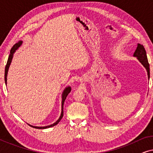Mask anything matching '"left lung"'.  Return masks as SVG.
I'll use <instances>...</instances> for the list:
<instances>
[{
	"instance_id": "8db88e82",
	"label": "left lung",
	"mask_w": 153,
	"mask_h": 153,
	"mask_svg": "<svg viewBox=\"0 0 153 153\" xmlns=\"http://www.w3.org/2000/svg\"><path fill=\"white\" fill-rule=\"evenodd\" d=\"M134 56L137 57L138 60L141 62V64L145 67L146 70L148 72V79H150V65L148 61L147 55H146V51L144 47L141 44H138L137 49L134 53Z\"/></svg>"
}]
</instances>
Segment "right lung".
I'll list each match as a JSON object with an SVG mask.
<instances>
[{
	"label": "right lung",
	"mask_w": 153,
	"mask_h": 153,
	"mask_svg": "<svg viewBox=\"0 0 153 153\" xmlns=\"http://www.w3.org/2000/svg\"><path fill=\"white\" fill-rule=\"evenodd\" d=\"M22 41H19L18 42H16L15 45H14L13 47H12L11 50H10V54L9 56V58H8V60H7V64H6V66H5V83L7 84V72H8V69H9V67L10 65V63H11L12 62V57H13V53L15 52V51L16 49H18L19 47H20L21 45H22ZM71 92V88L70 87H67L64 90L63 93H62V112H61V115H60V118L58 120L56 121L55 123H53V124H52L51 125H49V126H45V127H35V126H32V125H29L30 127H33V128H36V129H47V128H49V127H53L55 126L58 124V123L60 122V120H61L62 116H63V104H64V102H65V100L67 96L68 95V94L70 93Z\"/></svg>",
	"instance_id": "right-lung-1"
}]
</instances>
